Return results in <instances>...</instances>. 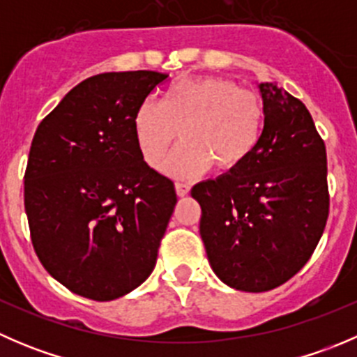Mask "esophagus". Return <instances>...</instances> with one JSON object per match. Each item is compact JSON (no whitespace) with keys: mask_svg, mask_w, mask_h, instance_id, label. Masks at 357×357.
<instances>
[{"mask_svg":"<svg viewBox=\"0 0 357 357\" xmlns=\"http://www.w3.org/2000/svg\"><path fill=\"white\" fill-rule=\"evenodd\" d=\"M176 193H178V197L188 195V193H190L188 183H176Z\"/></svg>","mask_w":357,"mask_h":357,"instance_id":"obj_1","label":"esophagus"}]
</instances>
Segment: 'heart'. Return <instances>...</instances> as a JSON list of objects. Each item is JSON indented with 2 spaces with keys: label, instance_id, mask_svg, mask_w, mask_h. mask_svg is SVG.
<instances>
[{
  "label": "heart",
  "instance_id": "heart-1",
  "mask_svg": "<svg viewBox=\"0 0 357 357\" xmlns=\"http://www.w3.org/2000/svg\"><path fill=\"white\" fill-rule=\"evenodd\" d=\"M266 109L254 91L222 77H190L172 82L160 103L145 100L132 117L139 153L155 164L179 135L183 142L160 162L172 178H193L208 165L215 171L240 167L259 146Z\"/></svg>",
  "mask_w": 357,
  "mask_h": 357
}]
</instances>
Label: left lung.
<instances>
[{
    "instance_id": "8db88e82",
    "label": "left lung",
    "mask_w": 357,
    "mask_h": 357,
    "mask_svg": "<svg viewBox=\"0 0 357 357\" xmlns=\"http://www.w3.org/2000/svg\"><path fill=\"white\" fill-rule=\"evenodd\" d=\"M257 88L266 124L255 152L192 188L212 271L231 289L255 294L304 268L330 207L325 143L309 110L276 82Z\"/></svg>"
}]
</instances>
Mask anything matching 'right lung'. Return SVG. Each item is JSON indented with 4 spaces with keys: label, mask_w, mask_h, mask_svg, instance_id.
<instances>
[{
    "label": "right lung",
    "mask_w": 357,
    "mask_h": 357,
    "mask_svg": "<svg viewBox=\"0 0 357 357\" xmlns=\"http://www.w3.org/2000/svg\"><path fill=\"white\" fill-rule=\"evenodd\" d=\"M167 74L105 72L72 88L36 129L24 176L31 240L46 271L81 297L142 285L176 199L139 153L132 117Z\"/></svg>",
    "instance_id": "add662e5"
}]
</instances>
